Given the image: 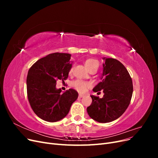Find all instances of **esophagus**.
<instances>
[{
  "instance_id": "34e87169",
  "label": "esophagus",
  "mask_w": 158,
  "mask_h": 158,
  "mask_svg": "<svg viewBox=\"0 0 158 158\" xmlns=\"http://www.w3.org/2000/svg\"><path fill=\"white\" fill-rule=\"evenodd\" d=\"M83 97H84V95H82V94H79V98H83Z\"/></svg>"
}]
</instances>
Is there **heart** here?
I'll return each mask as SVG.
<instances>
[{
	"mask_svg": "<svg viewBox=\"0 0 158 158\" xmlns=\"http://www.w3.org/2000/svg\"><path fill=\"white\" fill-rule=\"evenodd\" d=\"M99 62L94 59H88L85 61V66L88 69V70L91 69L99 68ZM74 68L72 67L70 70V74L73 73ZM91 86V83L86 81H84L82 80H76L73 83V87L77 90L78 92L81 94H84L87 92L88 89Z\"/></svg>",
	"mask_w": 158,
	"mask_h": 158,
	"instance_id": "obj_1",
	"label": "heart"
}]
</instances>
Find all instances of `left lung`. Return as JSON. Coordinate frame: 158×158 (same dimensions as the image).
<instances>
[{
  "label": "left lung",
  "instance_id": "obj_1",
  "mask_svg": "<svg viewBox=\"0 0 158 158\" xmlns=\"http://www.w3.org/2000/svg\"><path fill=\"white\" fill-rule=\"evenodd\" d=\"M102 81L93 91H102L103 97L91 95L92 104L87 108L89 116L99 123H109L120 117L131 103L132 81L128 70L120 61L103 58Z\"/></svg>",
  "mask_w": 158,
  "mask_h": 158
}]
</instances>
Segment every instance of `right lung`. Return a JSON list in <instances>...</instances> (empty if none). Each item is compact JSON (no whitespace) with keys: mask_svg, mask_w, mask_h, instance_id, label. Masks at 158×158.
Listing matches in <instances>:
<instances>
[{"mask_svg":"<svg viewBox=\"0 0 158 158\" xmlns=\"http://www.w3.org/2000/svg\"><path fill=\"white\" fill-rule=\"evenodd\" d=\"M71 55L54 52L36 61L28 71L27 95L30 106L37 115L48 122H56L69 113L78 97L74 89L62 94L56 88L58 80L67 79L72 68Z\"/></svg>","mask_w":158,"mask_h":158,"instance_id":"obj_1","label":"right lung"}]
</instances>
